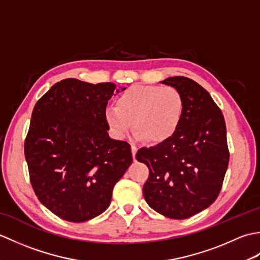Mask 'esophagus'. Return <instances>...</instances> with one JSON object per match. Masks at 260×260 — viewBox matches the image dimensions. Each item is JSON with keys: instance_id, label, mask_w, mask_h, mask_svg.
Returning a JSON list of instances; mask_svg holds the SVG:
<instances>
[{"instance_id": "obj_1", "label": "esophagus", "mask_w": 260, "mask_h": 260, "mask_svg": "<svg viewBox=\"0 0 260 260\" xmlns=\"http://www.w3.org/2000/svg\"><path fill=\"white\" fill-rule=\"evenodd\" d=\"M136 152H137V147H136L134 144H132V154H133V157H134V159H135Z\"/></svg>"}]
</instances>
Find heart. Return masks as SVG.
<instances>
[{
	"label": "heart",
	"mask_w": 260,
	"mask_h": 260,
	"mask_svg": "<svg viewBox=\"0 0 260 260\" xmlns=\"http://www.w3.org/2000/svg\"><path fill=\"white\" fill-rule=\"evenodd\" d=\"M183 107V96L172 86L136 85L116 98L115 108L105 112V120L116 139L125 137L133 123L139 139L159 144L178 131Z\"/></svg>",
	"instance_id": "b5f03b06"
}]
</instances>
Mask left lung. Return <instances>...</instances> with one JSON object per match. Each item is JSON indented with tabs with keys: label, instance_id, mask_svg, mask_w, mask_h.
I'll return each mask as SVG.
<instances>
[{
	"label": "left lung",
	"instance_id": "left-lung-1",
	"mask_svg": "<svg viewBox=\"0 0 260 260\" xmlns=\"http://www.w3.org/2000/svg\"><path fill=\"white\" fill-rule=\"evenodd\" d=\"M162 84L183 96V116L167 142L142 147L136 159L150 171L145 201L171 219L190 218L207 209L221 191L229 163L227 128L221 109L203 87L182 76Z\"/></svg>",
	"mask_w": 260,
	"mask_h": 260
}]
</instances>
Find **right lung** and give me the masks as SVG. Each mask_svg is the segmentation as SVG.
<instances>
[{"mask_svg": "<svg viewBox=\"0 0 260 260\" xmlns=\"http://www.w3.org/2000/svg\"><path fill=\"white\" fill-rule=\"evenodd\" d=\"M115 88L63 79L33 108L24 142L31 185L39 201L67 221L103 213L133 161L128 143L107 133L105 112Z\"/></svg>", "mask_w": 260, "mask_h": 260, "instance_id": "add662e5", "label": "right lung"}]
</instances>
